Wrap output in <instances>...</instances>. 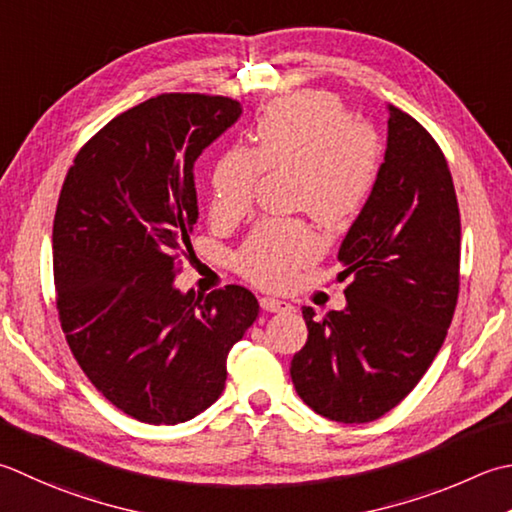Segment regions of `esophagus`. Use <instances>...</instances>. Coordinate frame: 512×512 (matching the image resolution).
Returning <instances> with one entry per match:
<instances>
[{
    "label": "esophagus",
    "mask_w": 512,
    "mask_h": 512,
    "mask_svg": "<svg viewBox=\"0 0 512 512\" xmlns=\"http://www.w3.org/2000/svg\"><path fill=\"white\" fill-rule=\"evenodd\" d=\"M259 306L268 310V313H284V310L293 308L288 302H282V299H275V297H262L259 299Z\"/></svg>",
    "instance_id": "obj_1"
}]
</instances>
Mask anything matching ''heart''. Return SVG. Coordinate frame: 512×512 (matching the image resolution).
<instances>
[{"label":"heart","instance_id":"heart-1","mask_svg":"<svg viewBox=\"0 0 512 512\" xmlns=\"http://www.w3.org/2000/svg\"><path fill=\"white\" fill-rule=\"evenodd\" d=\"M253 150L235 148L210 177V210L235 222L253 206L264 170L293 173V206L330 228L362 213L382 170V144L350 119L339 99L308 90L270 104L253 128ZM322 253V237L304 219L259 224L235 257L237 270L262 288H284Z\"/></svg>","mask_w":512,"mask_h":512}]
</instances>
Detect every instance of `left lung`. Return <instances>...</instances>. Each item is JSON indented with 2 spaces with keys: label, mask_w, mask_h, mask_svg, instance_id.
<instances>
[{
  "label": "left lung",
  "mask_w": 512,
  "mask_h": 512,
  "mask_svg": "<svg viewBox=\"0 0 512 512\" xmlns=\"http://www.w3.org/2000/svg\"><path fill=\"white\" fill-rule=\"evenodd\" d=\"M462 222L442 148L404 110L388 106L379 179L337 259L346 308L302 313L306 346L290 362L304 404L342 424L386 415L442 348L459 295Z\"/></svg>",
  "instance_id": "1"
}]
</instances>
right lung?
<instances>
[{"label": "right lung", "instance_id": "obj_1", "mask_svg": "<svg viewBox=\"0 0 512 512\" xmlns=\"http://www.w3.org/2000/svg\"><path fill=\"white\" fill-rule=\"evenodd\" d=\"M239 115L222 95L150 97L79 148L59 193V322L90 384L139 422H188L217 402L228 350L259 315L244 286L195 297L173 284L199 215L193 166Z\"/></svg>", "mask_w": 512, "mask_h": 512}]
</instances>
